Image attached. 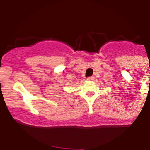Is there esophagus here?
Segmentation results:
<instances>
[{
    "label": "esophagus",
    "instance_id": "esophagus-1",
    "mask_svg": "<svg viewBox=\"0 0 150 150\" xmlns=\"http://www.w3.org/2000/svg\"><path fill=\"white\" fill-rule=\"evenodd\" d=\"M94 79H95V78H94L93 76H90V77L87 78V79H88V80H93Z\"/></svg>",
    "mask_w": 150,
    "mask_h": 150
}]
</instances>
